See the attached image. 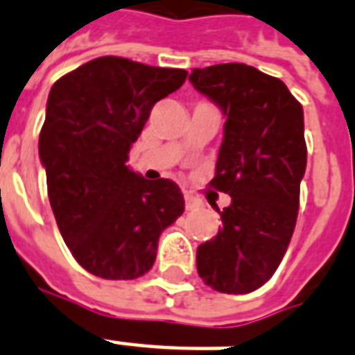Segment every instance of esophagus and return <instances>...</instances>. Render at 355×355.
<instances>
[{
    "label": "esophagus",
    "instance_id": "34e87169",
    "mask_svg": "<svg viewBox=\"0 0 355 355\" xmlns=\"http://www.w3.org/2000/svg\"><path fill=\"white\" fill-rule=\"evenodd\" d=\"M184 199H186V210H195V208H199L202 205V200L199 197H195V195L186 193L184 195Z\"/></svg>",
    "mask_w": 355,
    "mask_h": 355
}]
</instances>
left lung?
I'll return each instance as SVG.
<instances>
[{"instance_id":"left-lung-1","label":"left lung","mask_w":355,"mask_h":355,"mask_svg":"<svg viewBox=\"0 0 355 355\" xmlns=\"http://www.w3.org/2000/svg\"><path fill=\"white\" fill-rule=\"evenodd\" d=\"M189 83L227 119L210 184L232 197L217 210V236L197 248V270L211 289L245 295L275 275L295 230L308 160L302 105L247 64L195 68Z\"/></svg>"}]
</instances>
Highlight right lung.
<instances>
[{
    "label": "right lung",
    "mask_w": 355,
    "mask_h": 355,
    "mask_svg": "<svg viewBox=\"0 0 355 355\" xmlns=\"http://www.w3.org/2000/svg\"><path fill=\"white\" fill-rule=\"evenodd\" d=\"M188 71L99 57L53 85L38 155L64 243L88 272L134 280L153 267L162 230L184 211L169 178L128 169V150L156 101Z\"/></svg>",
    "instance_id": "add662e5"
}]
</instances>
